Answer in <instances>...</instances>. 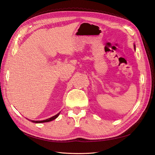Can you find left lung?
<instances>
[{
  "label": "left lung",
  "mask_w": 155,
  "mask_h": 155,
  "mask_svg": "<svg viewBox=\"0 0 155 155\" xmlns=\"http://www.w3.org/2000/svg\"><path fill=\"white\" fill-rule=\"evenodd\" d=\"M134 50H135V45H134Z\"/></svg>",
  "instance_id": "8db88e82"
}]
</instances>
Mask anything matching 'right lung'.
<instances>
[{
    "mask_svg": "<svg viewBox=\"0 0 155 155\" xmlns=\"http://www.w3.org/2000/svg\"><path fill=\"white\" fill-rule=\"evenodd\" d=\"M60 112H59L58 114H57L56 115H55V116H52V117H51V118H48V119H46V120H42V121H34V120H30L31 121H32V122H34V123H37V124H39V123H45V122H48V121H52V120H55V118H57L59 116V114H60Z\"/></svg>",
    "mask_w": 155,
    "mask_h": 155,
    "instance_id": "1",
    "label": "right lung"
}]
</instances>
